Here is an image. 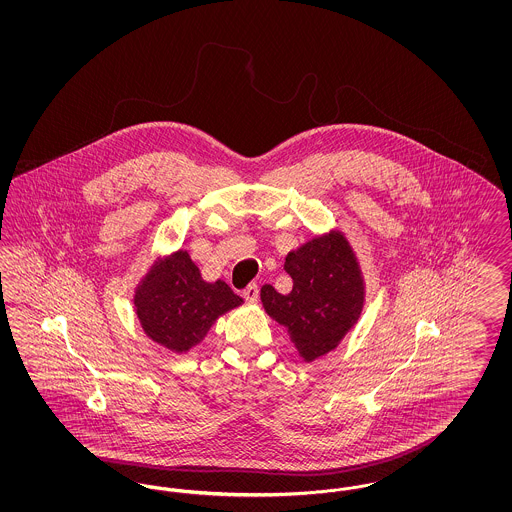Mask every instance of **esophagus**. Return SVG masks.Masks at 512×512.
<instances>
[{
    "mask_svg": "<svg viewBox=\"0 0 512 512\" xmlns=\"http://www.w3.org/2000/svg\"><path fill=\"white\" fill-rule=\"evenodd\" d=\"M244 299L247 303H257V299H259V288H257V284H249V286L245 288Z\"/></svg>",
    "mask_w": 512,
    "mask_h": 512,
    "instance_id": "1",
    "label": "esophagus"
}]
</instances>
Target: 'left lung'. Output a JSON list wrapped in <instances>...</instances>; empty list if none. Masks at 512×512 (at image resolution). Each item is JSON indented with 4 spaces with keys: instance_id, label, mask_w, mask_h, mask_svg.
<instances>
[{
    "instance_id": "left-lung-1",
    "label": "left lung",
    "mask_w": 512,
    "mask_h": 512,
    "mask_svg": "<svg viewBox=\"0 0 512 512\" xmlns=\"http://www.w3.org/2000/svg\"><path fill=\"white\" fill-rule=\"evenodd\" d=\"M286 272L292 292L282 295L270 284L261 301L293 341L299 357L313 363L334 351L357 324L365 307V278L345 234L330 230L288 253Z\"/></svg>"
}]
</instances>
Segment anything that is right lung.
I'll list each match as a JSON object with an SVG mask.
<instances>
[{"label": "right lung", "instance_id": "right-lung-1", "mask_svg": "<svg viewBox=\"0 0 512 512\" xmlns=\"http://www.w3.org/2000/svg\"><path fill=\"white\" fill-rule=\"evenodd\" d=\"M244 299L222 280L205 282L188 251L157 257L134 290V311L149 340L186 353Z\"/></svg>", "mask_w": 512, "mask_h": 512}]
</instances>
